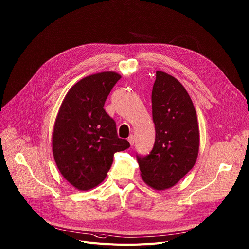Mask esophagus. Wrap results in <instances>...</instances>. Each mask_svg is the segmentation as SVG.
Here are the masks:
<instances>
[{
    "mask_svg": "<svg viewBox=\"0 0 249 249\" xmlns=\"http://www.w3.org/2000/svg\"><path fill=\"white\" fill-rule=\"evenodd\" d=\"M128 142L130 143L131 146L134 144V136H133V135H130V136L128 137Z\"/></svg>",
    "mask_w": 249,
    "mask_h": 249,
    "instance_id": "34e87169",
    "label": "esophagus"
}]
</instances>
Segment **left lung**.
<instances>
[{
  "mask_svg": "<svg viewBox=\"0 0 249 249\" xmlns=\"http://www.w3.org/2000/svg\"><path fill=\"white\" fill-rule=\"evenodd\" d=\"M151 100L155 143L150 154L137 155V161L145 183L165 190L194 166L199 150V128L189 94L173 76L156 72Z\"/></svg>",
  "mask_w": 249,
  "mask_h": 249,
  "instance_id": "left-lung-1",
  "label": "left lung"
}]
</instances>
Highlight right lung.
<instances>
[{"label": "right lung", "instance_id": "1", "mask_svg": "<svg viewBox=\"0 0 249 249\" xmlns=\"http://www.w3.org/2000/svg\"><path fill=\"white\" fill-rule=\"evenodd\" d=\"M121 75L101 72L77 82L57 114L52 150L63 177L76 189L98 186L107 176L116 152L130 147L117 135L116 123L104 110L108 95Z\"/></svg>", "mask_w": 249, "mask_h": 249}]
</instances>
